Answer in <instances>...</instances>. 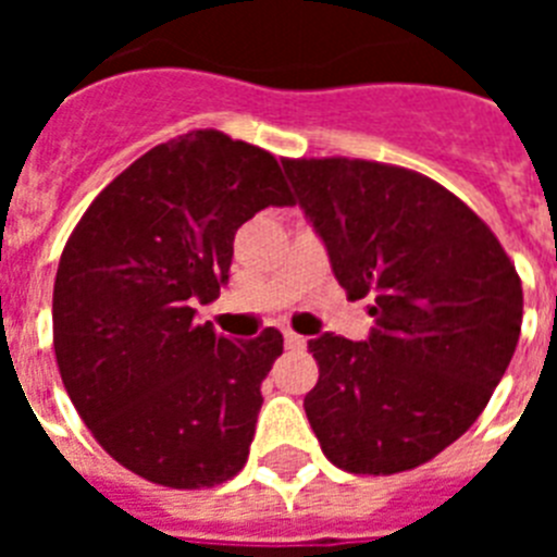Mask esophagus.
<instances>
[{"mask_svg":"<svg viewBox=\"0 0 557 557\" xmlns=\"http://www.w3.org/2000/svg\"><path fill=\"white\" fill-rule=\"evenodd\" d=\"M284 346H287L289 351H304V348H307V337H301V334L295 332H284Z\"/></svg>","mask_w":557,"mask_h":557,"instance_id":"esophagus-1","label":"esophagus"}]
</instances>
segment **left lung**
I'll return each instance as SVG.
<instances>
[{"mask_svg": "<svg viewBox=\"0 0 557 557\" xmlns=\"http://www.w3.org/2000/svg\"><path fill=\"white\" fill-rule=\"evenodd\" d=\"M351 301L373 295L362 343L309 339L304 398L329 460L398 474L455 444L488 405L521 332V278L494 231L421 172L362 159H282Z\"/></svg>", "mask_w": 557, "mask_h": 557, "instance_id": "obj_1", "label": "left lung"}]
</instances>
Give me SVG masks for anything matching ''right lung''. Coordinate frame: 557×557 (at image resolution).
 Instances as JSON below:
<instances>
[{
	"mask_svg": "<svg viewBox=\"0 0 557 557\" xmlns=\"http://www.w3.org/2000/svg\"><path fill=\"white\" fill-rule=\"evenodd\" d=\"M293 203L275 156L206 127L133 161L69 236L52 293L58 371L133 474L195 491L243 471L284 337L228 339L195 323V307L228 282L236 228Z\"/></svg>",
	"mask_w": 557,
	"mask_h": 557,
	"instance_id": "1",
	"label": "right lung"
}]
</instances>
